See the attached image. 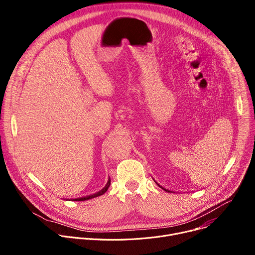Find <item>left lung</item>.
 <instances>
[{"mask_svg": "<svg viewBox=\"0 0 255 255\" xmlns=\"http://www.w3.org/2000/svg\"><path fill=\"white\" fill-rule=\"evenodd\" d=\"M157 185H158V184H157ZM158 186H159V185H158ZM159 187H160V186H159ZM160 188H162V187H160ZM162 189H163V188H162ZM163 190H164L165 192H167V190H165V189H163Z\"/></svg>", "mask_w": 255, "mask_h": 255, "instance_id": "obj_1", "label": "left lung"}]
</instances>
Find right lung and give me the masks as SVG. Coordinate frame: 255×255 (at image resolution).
Segmentation results:
<instances>
[{"instance_id":"obj_1","label":"right lung","mask_w":255,"mask_h":255,"mask_svg":"<svg viewBox=\"0 0 255 255\" xmlns=\"http://www.w3.org/2000/svg\"><path fill=\"white\" fill-rule=\"evenodd\" d=\"M110 185H111V179L109 178V179H108V181H107V185H106V186H105V188H104V189H102L100 192L95 193V194L90 195V196H86V197H82V198L74 199L72 201H87V200H91V199H94V198H96V197L102 196V195H104V194L107 192V190L109 189V187H110Z\"/></svg>"}]
</instances>
